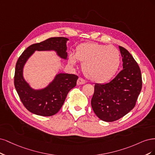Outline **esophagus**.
I'll use <instances>...</instances> for the list:
<instances>
[{"label": "esophagus", "instance_id": "34e87169", "mask_svg": "<svg viewBox=\"0 0 155 155\" xmlns=\"http://www.w3.org/2000/svg\"><path fill=\"white\" fill-rule=\"evenodd\" d=\"M86 81L84 80L82 78H78V79L77 80V85H81V84H84L86 83Z\"/></svg>", "mask_w": 155, "mask_h": 155}]
</instances>
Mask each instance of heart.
Here are the masks:
<instances>
[{
	"label": "heart",
	"mask_w": 155,
	"mask_h": 155,
	"mask_svg": "<svg viewBox=\"0 0 155 155\" xmlns=\"http://www.w3.org/2000/svg\"><path fill=\"white\" fill-rule=\"evenodd\" d=\"M69 62L82 63L83 72L87 78L95 82H104L118 72L121 63L119 50L114 46L97 43L80 45L75 53H71Z\"/></svg>",
	"instance_id": "b5f03b06"
}]
</instances>
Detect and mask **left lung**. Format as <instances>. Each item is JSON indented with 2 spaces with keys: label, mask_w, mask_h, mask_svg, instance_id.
Returning a JSON list of instances; mask_svg holds the SVG:
<instances>
[{
  "label": "left lung",
  "mask_w": 155,
  "mask_h": 155,
  "mask_svg": "<svg viewBox=\"0 0 155 155\" xmlns=\"http://www.w3.org/2000/svg\"><path fill=\"white\" fill-rule=\"evenodd\" d=\"M123 69L111 82L96 84L91 106L96 115L103 121L113 122L126 115L135 106L141 91L140 69L126 49L119 46Z\"/></svg>",
  "instance_id": "8db88e82"
}]
</instances>
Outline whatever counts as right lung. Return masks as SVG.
I'll return each mask as SVG.
<instances>
[{
  "label": "right lung",
  "mask_w": 155,
  "mask_h": 155,
  "mask_svg": "<svg viewBox=\"0 0 155 155\" xmlns=\"http://www.w3.org/2000/svg\"><path fill=\"white\" fill-rule=\"evenodd\" d=\"M68 38L51 37L29 46L18 58L15 66L14 85L21 102L29 111L37 115L49 117L58 112L69 91L76 86L78 76L58 73L47 87L34 89L23 77L25 64L35 51H54L62 58L67 59Z\"/></svg>",
  "instance_id": "add662e5"
}]
</instances>
